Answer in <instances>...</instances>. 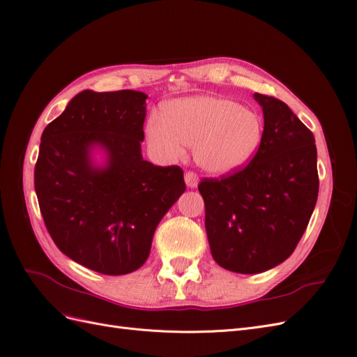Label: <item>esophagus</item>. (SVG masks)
Returning a JSON list of instances; mask_svg holds the SVG:
<instances>
[{"label":"esophagus","mask_w":357,"mask_h":357,"mask_svg":"<svg viewBox=\"0 0 357 357\" xmlns=\"http://www.w3.org/2000/svg\"><path fill=\"white\" fill-rule=\"evenodd\" d=\"M185 181H186V186H188V188H190V189L197 188L198 183H199V178H198V176H197V172L188 171L186 174H185Z\"/></svg>","instance_id":"34e87169"}]
</instances>
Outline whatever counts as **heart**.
Listing matches in <instances>:
<instances>
[{
	"instance_id": "b5f03b06",
	"label": "heart",
	"mask_w": 357,
	"mask_h": 357,
	"mask_svg": "<svg viewBox=\"0 0 357 357\" xmlns=\"http://www.w3.org/2000/svg\"><path fill=\"white\" fill-rule=\"evenodd\" d=\"M262 134L261 116L223 96L174 100L165 105L164 114H152L146 125L149 149L156 159L177 160L192 146L198 165L214 174L245 164L261 144Z\"/></svg>"
}]
</instances>
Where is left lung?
Instances as JSON below:
<instances>
[{
  "label": "left lung",
  "instance_id": "obj_1",
  "mask_svg": "<svg viewBox=\"0 0 357 357\" xmlns=\"http://www.w3.org/2000/svg\"><path fill=\"white\" fill-rule=\"evenodd\" d=\"M264 134L253 159L222 178H204L211 256L240 274L271 269L294 253L319 195L314 135L274 96L255 93Z\"/></svg>",
  "mask_w": 357,
  "mask_h": 357
}]
</instances>
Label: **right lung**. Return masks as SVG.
<instances>
[{"label": "right lung", "instance_id": "add662e5", "mask_svg": "<svg viewBox=\"0 0 357 357\" xmlns=\"http://www.w3.org/2000/svg\"><path fill=\"white\" fill-rule=\"evenodd\" d=\"M147 95L83 91L41 135L34 185L59 250L92 271L123 275L149 257L153 234L183 192V169L142 156ZM102 146L106 167L90 149Z\"/></svg>", "mask_w": 357, "mask_h": 357}]
</instances>
